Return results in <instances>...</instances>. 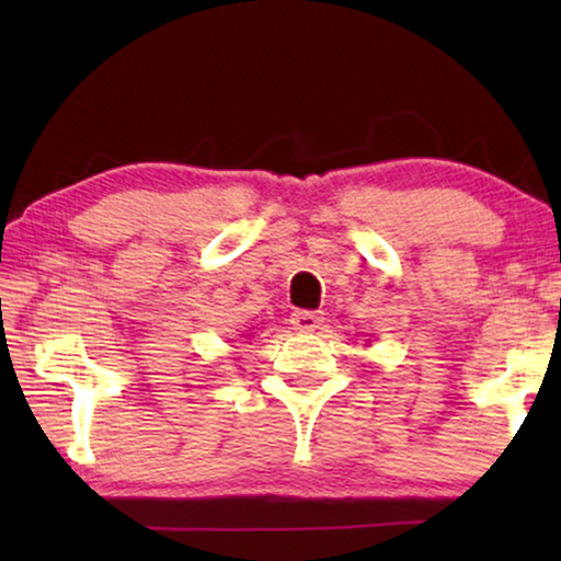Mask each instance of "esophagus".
I'll list each match as a JSON object with an SVG mask.
<instances>
[{
    "label": "esophagus",
    "instance_id": "esophagus-1",
    "mask_svg": "<svg viewBox=\"0 0 561 561\" xmlns=\"http://www.w3.org/2000/svg\"><path fill=\"white\" fill-rule=\"evenodd\" d=\"M321 321H324V313L321 311H301L296 309L294 313H290V327L296 329V332H317V329L321 327Z\"/></svg>",
    "mask_w": 561,
    "mask_h": 561
}]
</instances>
